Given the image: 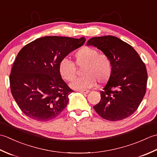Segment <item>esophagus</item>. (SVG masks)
I'll list each match as a JSON object with an SVG mask.
<instances>
[{
	"instance_id": "34e87169",
	"label": "esophagus",
	"mask_w": 157,
	"mask_h": 157,
	"mask_svg": "<svg viewBox=\"0 0 157 157\" xmlns=\"http://www.w3.org/2000/svg\"><path fill=\"white\" fill-rule=\"evenodd\" d=\"M79 92L82 93V94H87L89 92V90H79Z\"/></svg>"
}]
</instances>
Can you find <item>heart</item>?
<instances>
[{
	"mask_svg": "<svg viewBox=\"0 0 157 157\" xmlns=\"http://www.w3.org/2000/svg\"><path fill=\"white\" fill-rule=\"evenodd\" d=\"M73 63L67 59H63L59 63L60 75L65 80L71 82L76 75V67L84 66V76L75 79L70 86L75 90H85L94 86L96 82L99 84H105L112 74L113 65L107 55L99 54L98 50L90 46H83L73 55Z\"/></svg>",
	"mask_w": 157,
	"mask_h": 157,
	"instance_id": "b5f03b06",
	"label": "heart"
}]
</instances>
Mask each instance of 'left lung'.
<instances>
[{
    "mask_svg": "<svg viewBox=\"0 0 157 157\" xmlns=\"http://www.w3.org/2000/svg\"><path fill=\"white\" fill-rule=\"evenodd\" d=\"M107 55L113 71L94 106L103 119L115 121L134 113L145 95L148 74L145 64L131 45L113 36L94 37L87 42Z\"/></svg>",
    "mask_w": 157,
    "mask_h": 157,
    "instance_id": "8db88e82",
    "label": "left lung"
}]
</instances>
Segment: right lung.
Segmentation results:
<instances>
[{"label": "right lung", "mask_w": 157, "mask_h": 157, "mask_svg": "<svg viewBox=\"0 0 157 157\" xmlns=\"http://www.w3.org/2000/svg\"><path fill=\"white\" fill-rule=\"evenodd\" d=\"M86 38L44 36L18 53L9 77L11 94L21 111L38 121L56 117L73 92L61 78V60L84 44Z\"/></svg>", "instance_id": "right-lung-1"}]
</instances>
